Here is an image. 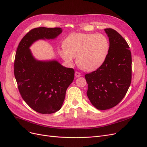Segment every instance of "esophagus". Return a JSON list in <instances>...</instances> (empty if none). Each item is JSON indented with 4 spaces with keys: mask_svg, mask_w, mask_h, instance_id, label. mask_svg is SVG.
Returning <instances> with one entry per match:
<instances>
[{
    "mask_svg": "<svg viewBox=\"0 0 147 147\" xmlns=\"http://www.w3.org/2000/svg\"><path fill=\"white\" fill-rule=\"evenodd\" d=\"M75 77H76V78L80 77L82 76V74H81L80 72H78V71H75Z\"/></svg>",
    "mask_w": 147,
    "mask_h": 147,
    "instance_id": "esophagus-1",
    "label": "esophagus"
}]
</instances>
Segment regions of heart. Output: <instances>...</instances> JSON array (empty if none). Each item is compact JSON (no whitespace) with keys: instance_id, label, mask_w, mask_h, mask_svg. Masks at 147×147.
Wrapping results in <instances>:
<instances>
[{"instance_id":"obj_1","label":"heart","mask_w":147,"mask_h":147,"mask_svg":"<svg viewBox=\"0 0 147 147\" xmlns=\"http://www.w3.org/2000/svg\"><path fill=\"white\" fill-rule=\"evenodd\" d=\"M63 49L59 53L65 62L77 63L82 69L92 71L104 63L110 48L109 39L102 34L75 32L67 37L63 42Z\"/></svg>"}]
</instances>
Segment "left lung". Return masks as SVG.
Here are the masks:
<instances>
[{"label":"left lung","mask_w":147,"mask_h":147,"mask_svg":"<svg viewBox=\"0 0 147 147\" xmlns=\"http://www.w3.org/2000/svg\"><path fill=\"white\" fill-rule=\"evenodd\" d=\"M110 48L104 63L96 70L86 74L87 96L98 110L113 107L122 100L132 79V57L127 43L117 31L105 29Z\"/></svg>","instance_id":"obj_1"}]
</instances>
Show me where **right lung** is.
<instances>
[{
    "label": "right lung",
    "mask_w": 147,
    "mask_h": 147,
    "mask_svg": "<svg viewBox=\"0 0 147 147\" xmlns=\"http://www.w3.org/2000/svg\"><path fill=\"white\" fill-rule=\"evenodd\" d=\"M62 31L61 28H34L21 39L16 50L14 74L19 92L26 103L39 113L50 114L61 109L75 71L56 61L35 60L29 48L38 39L56 38Z\"/></svg>",
    "instance_id": "1"
}]
</instances>
